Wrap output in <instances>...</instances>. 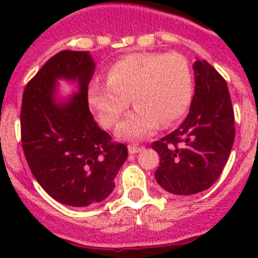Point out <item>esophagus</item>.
I'll return each instance as SVG.
<instances>
[{"mask_svg": "<svg viewBox=\"0 0 258 258\" xmlns=\"http://www.w3.org/2000/svg\"><path fill=\"white\" fill-rule=\"evenodd\" d=\"M129 152L131 154H137V152H141L143 150V146H138V145H129Z\"/></svg>", "mask_w": 258, "mask_h": 258, "instance_id": "34e87169", "label": "esophagus"}]
</instances>
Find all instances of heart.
<instances>
[{
  "mask_svg": "<svg viewBox=\"0 0 258 258\" xmlns=\"http://www.w3.org/2000/svg\"><path fill=\"white\" fill-rule=\"evenodd\" d=\"M192 74L181 54L134 52L109 67L108 79L95 77L89 86V104L103 126L112 127L131 104L137 107L117 127L122 138H142L168 127L187 112Z\"/></svg>",
  "mask_w": 258,
  "mask_h": 258,
  "instance_id": "1",
  "label": "heart"
}]
</instances>
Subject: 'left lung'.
<instances>
[{"instance_id":"left-lung-1","label":"left lung","mask_w":258,"mask_h":258,"mask_svg":"<svg viewBox=\"0 0 258 258\" xmlns=\"http://www.w3.org/2000/svg\"><path fill=\"white\" fill-rule=\"evenodd\" d=\"M195 94L175 131L151 143L160 155L157 183L174 195L207 190L225 168L235 138L234 108L226 80L207 60L194 63Z\"/></svg>"}]
</instances>
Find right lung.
<instances>
[{
    "mask_svg": "<svg viewBox=\"0 0 258 258\" xmlns=\"http://www.w3.org/2000/svg\"><path fill=\"white\" fill-rule=\"evenodd\" d=\"M88 51L63 50L49 59L24 88L20 136L32 174L52 199L88 207L106 199L127 157L124 143L98 126L88 103L94 72ZM56 78L77 79L80 93L56 105Z\"/></svg>",
    "mask_w": 258,
    "mask_h": 258,
    "instance_id": "1",
    "label": "right lung"
}]
</instances>
